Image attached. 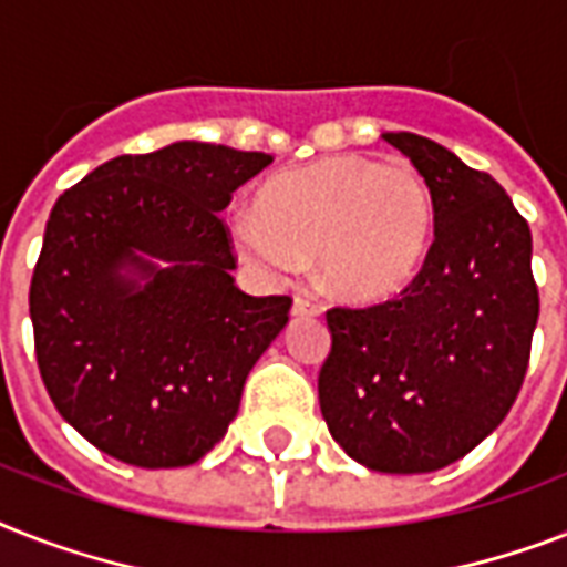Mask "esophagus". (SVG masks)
Here are the masks:
<instances>
[{
  "mask_svg": "<svg viewBox=\"0 0 567 567\" xmlns=\"http://www.w3.org/2000/svg\"><path fill=\"white\" fill-rule=\"evenodd\" d=\"M291 315H293V317H317V315H320V306H315L311 299L297 297V299H293Z\"/></svg>",
  "mask_w": 567,
  "mask_h": 567,
  "instance_id": "esophagus-1",
  "label": "esophagus"
}]
</instances>
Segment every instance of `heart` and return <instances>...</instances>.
<instances>
[{
  "instance_id": "1",
  "label": "heart",
  "mask_w": 567,
  "mask_h": 567,
  "mask_svg": "<svg viewBox=\"0 0 567 567\" xmlns=\"http://www.w3.org/2000/svg\"><path fill=\"white\" fill-rule=\"evenodd\" d=\"M238 259L282 282L315 256L331 297L379 306L408 291L434 247V197L411 163L343 154L288 168L259 188L256 212L229 215Z\"/></svg>"
}]
</instances>
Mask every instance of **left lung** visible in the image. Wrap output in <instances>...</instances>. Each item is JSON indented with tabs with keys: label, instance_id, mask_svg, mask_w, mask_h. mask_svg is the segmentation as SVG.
Instances as JSON below:
<instances>
[{
	"label": "left lung",
	"instance_id": "1",
	"mask_svg": "<svg viewBox=\"0 0 567 567\" xmlns=\"http://www.w3.org/2000/svg\"><path fill=\"white\" fill-rule=\"evenodd\" d=\"M384 140L431 188L434 247L399 299L326 315L317 393L355 463L422 475L481 445L522 390L538 320L533 238L489 174L416 133Z\"/></svg>",
	"mask_w": 567,
	"mask_h": 567
}]
</instances>
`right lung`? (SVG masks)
Here are the masks:
<instances>
[{
	"instance_id": "obj_1",
	"label": "right lung",
	"mask_w": 567,
	"mask_h": 567,
	"mask_svg": "<svg viewBox=\"0 0 567 567\" xmlns=\"http://www.w3.org/2000/svg\"><path fill=\"white\" fill-rule=\"evenodd\" d=\"M270 154L172 142L63 192L31 276L37 367L54 408L110 457L192 466L224 440L291 297H250L218 212Z\"/></svg>"
}]
</instances>
